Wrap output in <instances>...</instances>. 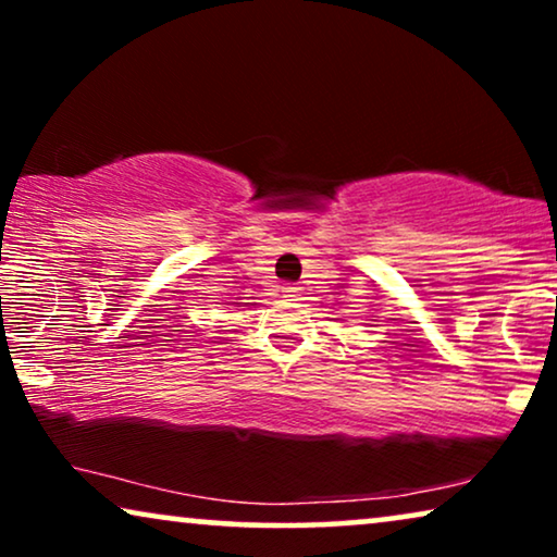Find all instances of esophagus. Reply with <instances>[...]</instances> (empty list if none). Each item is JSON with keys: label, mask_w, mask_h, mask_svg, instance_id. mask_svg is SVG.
Instances as JSON below:
<instances>
[{"label": "esophagus", "mask_w": 557, "mask_h": 557, "mask_svg": "<svg viewBox=\"0 0 557 557\" xmlns=\"http://www.w3.org/2000/svg\"><path fill=\"white\" fill-rule=\"evenodd\" d=\"M281 292H284L286 296H299V292H301V288H299V286H296V284H286L284 288H281Z\"/></svg>", "instance_id": "34e87169"}]
</instances>
